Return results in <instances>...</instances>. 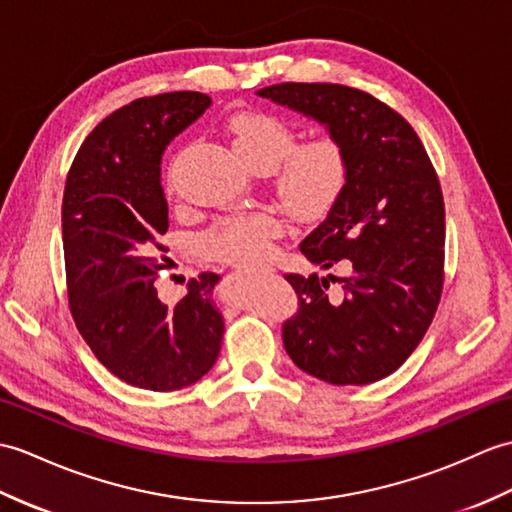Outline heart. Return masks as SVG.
Wrapping results in <instances>:
<instances>
[{
	"label": "heart",
	"mask_w": 512,
	"mask_h": 512,
	"mask_svg": "<svg viewBox=\"0 0 512 512\" xmlns=\"http://www.w3.org/2000/svg\"><path fill=\"white\" fill-rule=\"evenodd\" d=\"M231 148L248 168H275L277 196L296 216L325 213L347 183V154L334 137H316L294 146V130L279 117L259 111L233 115L227 124ZM283 233L270 211H253L222 222L205 237L207 253L222 261L253 266Z\"/></svg>",
	"instance_id": "obj_1"
}]
</instances>
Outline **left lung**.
<instances>
[{"mask_svg": "<svg viewBox=\"0 0 512 512\" xmlns=\"http://www.w3.org/2000/svg\"><path fill=\"white\" fill-rule=\"evenodd\" d=\"M257 95L325 126L349 168L327 218L299 246L310 264L344 277H285L301 307L285 320L283 347L327 384H373L410 358L441 301L445 207L430 157L414 128L364 91L283 82ZM329 280L343 283L338 293Z\"/></svg>", "mask_w": 512, "mask_h": 512, "instance_id": "1", "label": "left lung"}]
</instances>
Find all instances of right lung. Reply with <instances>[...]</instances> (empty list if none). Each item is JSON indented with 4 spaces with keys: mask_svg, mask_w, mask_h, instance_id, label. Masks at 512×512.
I'll use <instances>...</instances> for the list:
<instances>
[{
    "mask_svg": "<svg viewBox=\"0 0 512 512\" xmlns=\"http://www.w3.org/2000/svg\"><path fill=\"white\" fill-rule=\"evenodd\" d=\"M211 106L198 91L130 102L80 146L63 196V248L71 316L106 371L122 382L170 392L216 364L224 320L213 272L168 305L157 292L170 227L161 159L174 137Z\"/></svg>",
    "mask_w": 512,
    "mask_h": 512,
    "instance_id": "1",
    "label": "right lung"
}]
</instances>
